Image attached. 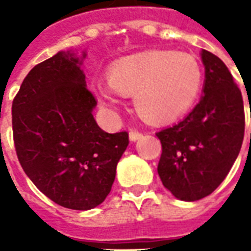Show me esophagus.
Wrapping results in <instances>:
<instances>
[{
    "instance_id": "1",
    "label": "esophagus",
    "mask_w": 251,
    "mask_h": 251,
    "mask_svg": "<svg viewBox=\"0 0 251 251\" xmlns=\"http://www.w3.org/2000/svg\"><path fill=\"white\" fill-rule=\"evenodd\" d=\"M141 137H142V133H140V131L131 130L130 133H129V140H130V141H137V140H140Z\"/></svg>"
}]
</instances>
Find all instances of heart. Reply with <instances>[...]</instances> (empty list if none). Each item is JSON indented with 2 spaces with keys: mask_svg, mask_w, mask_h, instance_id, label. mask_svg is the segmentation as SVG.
Masks as SVG:
<instances>
[{
  "mask_svg": "<svg viewBox=\"0 0 251 251\" xmlns=\"http://www.w3.org/2000/svg\"><path fill=\"white\" fill-rule=\"evenodd\" d=\"M109 84L93 83L94 93L107 106L120 103L118 94L131 97L144 120L165 124L180 118L199 97L203 71L185 52L149 51L121 59L107 71Z\"/></svg>",
  "mask_w": 251,
  "mask_h": 251,
  "instance_id": "obj_1",
  "label": "heart"
}]
</instances>
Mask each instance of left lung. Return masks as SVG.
Returning a JSON list of instances; mask_svg holds the SVG:
<instances>
[{
  "mask_svg": "<svg viewBox=\"0 0 251 251\" xmlns=\"http://www.w3.org/2000/svg\"><path fill=\"white\" fill-rule=\"evenodd\" d=\"M203 95L179 124L156 133L163 153L157 172L165 188L184 201L203 199L215 191L237 160L245 111L241 90L226 64L201 50Z\"/></svg>",
  "mask_w": 251,
  "mask_h": 251,
  "instance_id": "left-lung-1",
  "label": "left lung"
}]
</instances>
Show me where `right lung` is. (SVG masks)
<instances>
[{"label": "right lung", "instance_id": "obj_1", "mask_svg": "<svg viewBox=\"0 0 251 251\" xmlns=\"http://www.w3.org/2000/svg\"><path fill=\"white\" fill-rule=\"evenodd\" d=\"M82 57L60 51L25 76L12 104L16 153L47 198L71 210H91L111 191L129 134L106 133L94 120Z\"/></svg>", "mask_w": 251, "mask_h": 251}]
</instances>
